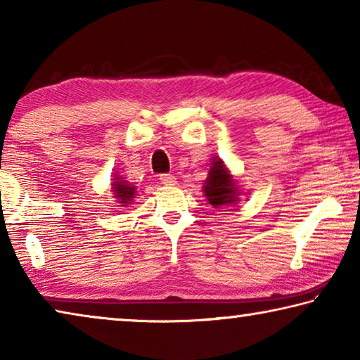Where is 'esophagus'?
Masks as SVG:
<instances>
[{
	"mask_svg": "<svg viewBox=\"0 0 360 360\" xmlns=\"http://www.w3.org/2000/svg\"><path fill=\"white\" fill-rule=\"evenodd\" d=\"M160 181H162V184H165V186H174L176 184V176H173V174H160Z\"/></svg>",
	"mask_w": 360,
	"mask_h": 360,
	"instance_id": "1",
	"label": "esophagus"
}]
</instances>
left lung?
<instances>
[{
    "instance_id": "1",
    "label": "left lung",
    "mask_w": 360,
    "mask_h": 360,
    "mask_svg": "<svg viewBox=\"0 0 360 360\" xmlns=\"http://www.w3.org/2000/svg\"><path fill=\"white\" fill-rule=\"evenodd\" d=\"M205 193L212 206H221L236 202V182L229 174L227 168L221 160L212 162L208 173V179L205 181Z\"/></svg>"
}]
</instances>
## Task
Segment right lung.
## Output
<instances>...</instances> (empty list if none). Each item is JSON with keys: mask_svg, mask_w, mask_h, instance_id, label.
Masks as SVG:
<instances>
[{"mask_svg": "<svg viewBox=\"0 0 360 360\" xmlns=\"http://www.w3.org/2000/svg\"><path fill=\"white\" fill-rule=\"evenodd\" d=\"M114 192H115V197L120 200V203H130L133 195H135V187H131L130 184H127V182L122 181V178L119 176H115L114 178Z\"/></svg>", "mask_w": 360, "mask_h": 360, "instance_id": "right-lung-1", "label": "right lung"}]
</instances>
